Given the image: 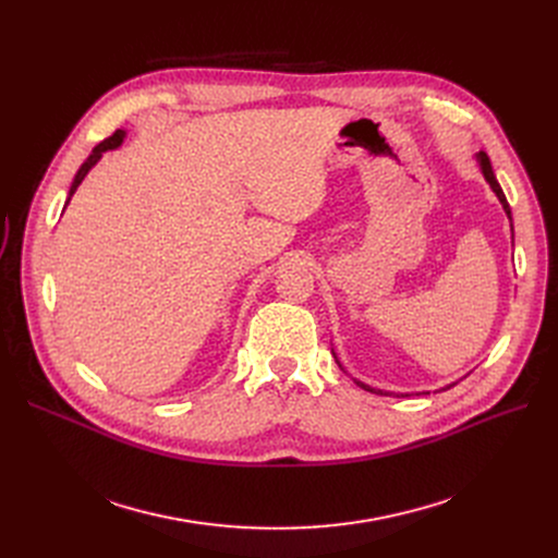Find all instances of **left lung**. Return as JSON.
I'll use <instances>...</instances> for the list:
<instances>
[{"instance_id": "left-lung-1", "label": "left lung", "mask_w": 558, "mask_h": 558, "mask_svg": "<svg viewBox=\"0 0 558 558\" xmlns=\"http://www.w3.org/2000/svg\"><path fill=\"white\" fill-rule=\"evenodd\" d=\"M477 160H480V167H482V173H484V179L488 181V185L493 187V192L497 194V198H500V203H502V208H505V213H507V217L511 219V208H509V203H507V196H505V192H502V187H500V183H497V179H495V173H493V167H490V160H488V156L482 151L480 156H477ZM337 360V357H335ZM337 364H339V360H337ZM341 366V364H339ZM357 383V387H362L364 391H371V393H379L383 396L385 391H379V389H373V387H368V385H364V383H360V379H355ZM450 389V387H448ZM387 396V393H385Z\"/></svg>"}]
</instances>
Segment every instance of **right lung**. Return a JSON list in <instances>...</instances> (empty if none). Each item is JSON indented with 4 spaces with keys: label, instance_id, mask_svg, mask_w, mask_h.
<instances>
[{
    "label": "right lung",
    "instance_id": "add662e5",
    "mask_svg": "<svg viewBox=\"0 0 558 558\" xmlns=\"http://www.w3.org/2000/svg\"><path fill=\"white\" fill-rule=\"evenodd\" d=\"M124 131H114L110 137H106L104 142H99L97 146H95V149H93V154L90 156H87V160L81 165V169L76 171V175H74V183H72V187H70V196H68V203H70V198H72V194L76 192V187L81 185V181L85 179V173L87 171H90L97 162H99V158H101V154L104 151H108V149H117V146H120L122 144V140H124Z\"/></svg>",
    "mask_w": 558,
    "mask_h": 558
}]
</instances>
